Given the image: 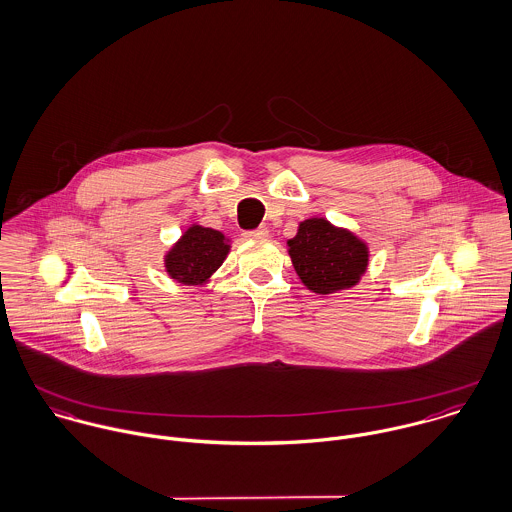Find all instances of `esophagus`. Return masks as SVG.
<instances>
[{"instance_id":"obj_1","label":"esophagus","mask_w":512,"mask_h":512,"mask_svg":"<svg viewBox=\"0 0 512 512\" xmlns=\"http://www.w3.org/2000/svg\"><path fill=\"white\" fill-rule=\"evenodd\" d=\"M247 239H265L267 235H269V229L265 227V225H261V227H257V229H251V231H245L243 233Z\"/></svg>"}]
</instances>
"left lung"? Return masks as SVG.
Segmentation results:
<instances>
[{"mask_svg":"<svg viewBox=\"0 0 512 512\" xmlns=\"http://www.w3.org/2000/svg\"><path fill=\"white\" fill-rule=\"evenodd\" d=\"M287 247L297 275L318 295L354 287L368 267L366 245L318 217L303 221Z\"/></svg>","mask_w":512,"mask_h":512,"instance_id":"8db88e82","label":"left lung"}]
</instances>
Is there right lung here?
I'll return each instance as SVG.
<instances>
[{"label": "right lung", "instance_id": "right-lung-1", "mask_svg": "<svg viewBox=\"0 0 512 512\" xmlns=\"http://www.w3.org/2000/svg\"><path fill=\"white\" fill-rule=\"evenodd\" d=\"M227 251L223 233L194 225L166 255V271L184 285H202L223 263Z\"/></svg>", "mask_w": 512, "mask_h": 512}]
</instances>
